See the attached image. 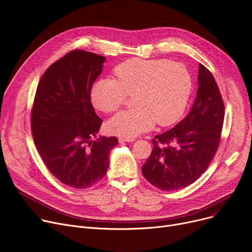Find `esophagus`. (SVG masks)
Wrapping results in <instances>:
<instances>
[{
  "label": "esophagus",
  "mask_w": 252,
  "mask_h": 252,
  "mask_svg": "<svg viewBox=\"0 0 252 252\" xmlns=\"http://www.w3.org/2000/svg\"><path fill=\"white\" fill-rule=\"evenodd\" d=\"M134 138H129V137H119V141L120 142H131L134 141Z\"/></svg>",
  "instance_id": "1"
}]
</instances>
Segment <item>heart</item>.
<instances>
[{"mask_svg":"<svg viewBox=\"0 0 252 252\" xmlns=\"http://www.w3.org/2000/svg\"><path fill=\"white\" fill-rule=\"evenodd\" d=\"M116 79L101 78L90 90L95 109L113 113L132 95L135 109L117 114L107 122L112 134L133 138L151 130L156 123L168 126L184 114L193 88L189 69L165 59L132 58L114 68Z\"/></svg>","mask_w":252,"mask_h":252,"instance_id":"obj_1","label":"heart"}]
</instances>
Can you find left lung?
Listing matches in <instances>:
<instances>
[{"mask_svg": "<svg viewBox=\"0 0 252 252\" xmlns=\"http://www.w3.org/2000/svg\"><path fill=\"white\" fill-rule=\"evenodd\" d=\"M198 85L188 116L169 131L152 139L154 148L141 171L159 189L175 190L193 184L208 168L219 149L223 101L212 74L201 63Z\"/></svg>", "mask_w": 252, "mask_h": 252, "instance_id": "left-lung-1", "label": "left lung"}]
</instances>
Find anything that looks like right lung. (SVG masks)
I'll return each instance as SVG.
<instances>
[{
    "mask_svg": "<svg viewBox=\"0 0 252 252\" xmlns=\"http://www.w3.org/2000/svg\"><path fill=\"white\" fill-rule=\"evenodd\" d=\"M105 57L73 50L46 69L35 91L32 133L49 171L63 184L86 189L105 175L115 136L96 137L102 120L90 99Z\"/></svg>",
    "mask_w": 252,
    "mask_h": 252,
    "instance_id": "add662e5",
    "label": "right lung"
}]
</instances>
